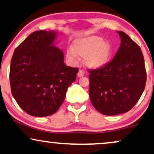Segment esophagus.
Wrapping results in <instances>:
<instances>
[{
	"instance_id": "34e87169",
	"label": "esophagus",
	"mask_w": 154,
	"mask_h": 154,
	"mask_svg": "<svg viewBox=\"0 0 154 154\" xmlns=\"http://www.w3.org/2000/svg\"><path fill=\"white\" fill-rule=\"evenodd\" d=\"M84 75H85V72H84L83 70H82V69H80V70H79V72H78L77 76H78L79 77H83Z\"/></svg>"
}]
</instances>
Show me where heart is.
Instances as JSON below:
<instances>
[{"mask_svg":"<svg viewBox=\"0 0 154 154\" xmlns=\"http://www.w3.org/2000/svg\"><path fill=\"white\" fill-rule=\"evenodd\" d=\"M112 54V47L99 36H89L76 40L73 49L67 50V57L72 63H76L78 57L85 59V63L91 69L104 67L109 61Z\"/></svg>","mask_w":154,"mask_h":154,"instance_id":"b5f03b06","label":"heart"}]
</instances>
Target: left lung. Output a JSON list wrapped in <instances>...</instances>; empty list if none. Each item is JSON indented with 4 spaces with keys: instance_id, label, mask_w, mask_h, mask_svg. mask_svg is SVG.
<instances>
[{
    "instance_id": "obj_1",
    "label": "left lung",
    "mask_w": 154,
    "mask_h": 154,
    "mask_svg": "<svg viewBox=\"0 0 154 154\" xmlns=\"http://www.w3.org/2000/svg\"><path fill=\"white\" fill-rule=\"evenodd\" d=\"M117 32L121 45L113 60L104 67L89 70L91 104L107 116L123 114L133 108L146 82L141 48L125 32Z\"/></svg>"
}]
</instances>
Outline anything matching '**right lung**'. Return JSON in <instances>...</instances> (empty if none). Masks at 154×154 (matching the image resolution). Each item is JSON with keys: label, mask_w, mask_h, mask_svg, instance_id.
<instances>
[{"label": "right lung", "mask_w": 154, "mask_h": 154, "mask_svg": "<svg viewBox=\"0 0 154 154\" xmlns=\"http://www.w3.org/2000/svg\"><path fill=\"white\" fill-rule=\"evenodd\" d=\"M57 32L38 30L21 42L10 67L11 93L27 114L48 116L63 104L78 68L66 66L63 52L54 46Z\"/></svg>", "instance_id": "right-lung-1"}]
</instances>
